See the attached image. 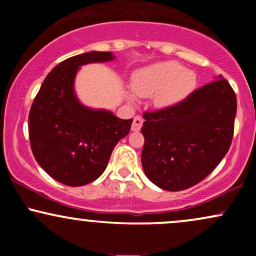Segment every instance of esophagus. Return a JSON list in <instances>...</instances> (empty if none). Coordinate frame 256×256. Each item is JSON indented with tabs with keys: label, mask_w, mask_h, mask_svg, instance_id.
<instances>
[{
	"label": "esophagus",
	"mask_w": 256,
	"mask_h": 256,
	"mask_svg": "<svg viewBox=\"0 0 256 256\" xmlns=\"http://www.w3.org/2000/svg\"><path fill=\"white\" fill-rule=\"evenodd\" d=\"M142 125H143V118H142V116H136L134 118V122H132L131 130L134 131V132L140 131V128H142Z\"/></svg>",
	"instance_id": "esophagus-1"
}]
</instances>
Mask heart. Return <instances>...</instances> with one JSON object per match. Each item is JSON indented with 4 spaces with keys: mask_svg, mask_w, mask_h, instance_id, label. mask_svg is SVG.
Wrapping results in <instances>:
<instances>
[{
    "mask_svg": "<svg viewBox=\"0 0 256 256\" xmlns=\"http://www.w3.org/2000/svg\"><path fill=\"white\" fill-rule=\"evenodd\" d=\"M195 72L185 70L177 61H160L137 70L132 74L131 85L140 98H152L158 107L167 108L186 98L195 89ZM132 101V96L128 95Z\"/></svg>",
    "mask_w": 256,
    "mask_h": 256,
    "instance_id": "heart-1",
    "label": "heart"
}]
</instances>
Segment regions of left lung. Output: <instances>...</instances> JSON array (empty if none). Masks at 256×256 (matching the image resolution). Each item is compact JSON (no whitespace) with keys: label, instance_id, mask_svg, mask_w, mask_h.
Returning a JSON list of instances; mask_svg holds the SVG:
<instances>
[{"label":"left lung","instance_id":"8db88e82","mask_svg":"<svg viewBox=\"0 0 256 256\" xmlns=\"http://www.w3.org/2000/svg\"><path fill=\"white\" fill-rule=\"evenodd\" d=\"M236 112V94L218 76L178 104L143 114L142 166L149 180L168 192L204 180L230 148Z\"/></svg>","mask_w":256,"mask_h":256}]
</instances>
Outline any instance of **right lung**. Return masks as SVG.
<instances>
[{"label": "right lung", "instance_id": "obj_1", "mask_svg": "<svg viewBox=\"0 0 256 256\" xmlns=\"http://www.w3.org/2000/svg\"><path fill=\"white\" fill-rule=\"evenodd\" d=\"M110 52H89L62 61L42 83L28 116L31 149L40 166L70 186H82L104 172L114 146L130 132L132 119L79 101L76 76L88 64L110 62Z\"/></svg>", "mask_w": 256, "mask_h": 256}]
</instances>
